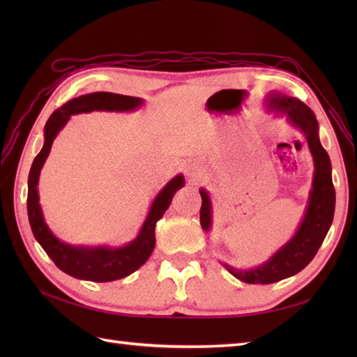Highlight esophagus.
<instances>
[{"instance_id":"esophagus-1","label":"esophagus","mask_w":357,"mask_h":357,"mask_svg":"<svg viewBox=\"0 0 357 357\" xmlns=\"http://www.w3.org/2000/svg\"><path fill=\"white\" fill-rule=\"evenodd\" d=\"M187 173V178H188V183L192 184H198L201 181V172L196 165H188L185 169Z\"/></svg>"}]
</instances>
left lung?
I'll list each match as a JSON object with an SVG mask.
<instances>
[{
    "label": "left lung",
    "mask_w": 357,
    "mask_h": 357,
    "mask_svg": "<svg viewBox=\"0 0 357 357\" xmlns=\"http://www.w3.org/2000/svg\"><path fill=\"white\" fill-rule=\"evenodd\" d=\"M267 107L276 115H285L288 123L305 135L314 162L313 188L310 192L308 206L298 231L267 262L252 270H239L224 264L234 278L247 284H275L304 270L322 245L335 216L336 192L331 179V162L319 141V124L313 110L298 98L280 93L268 95ZM199 193L202 198L201 225L208 231L211 227V202L204 188H201Z\"/></svg>",
    "instance_id": "1"
}]
</instances>
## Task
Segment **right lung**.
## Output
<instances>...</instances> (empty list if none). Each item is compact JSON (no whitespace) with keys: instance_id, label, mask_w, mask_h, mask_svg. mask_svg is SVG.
Returning <instances> with one entry per match:
<instances>
[{"instance_id":"right-lung-1","label":"right lung","mask_w":357,"mask_h":357,"mask_svg":"<svg viewBox=\"0 0 357 357\" xmlns=\"http://www.w3.org/2000/svg\"><path fill=\"white\" fill-rule=\"evenodd\" d=\"M142 104L141 98L126 96L110 92H95L82 95L67 101L61 107L52 113L44 127V146L33 159L29 173L27 190V215L35 239L40 242L44 252L55 262L59 270L77 279L92 280V282H110L132 275L150 257L155 248V227L169 208L173 195L184 185V176L178 174L169 181L151 204L149 215L144 221L139 234L124 247H77L59 241L44 222L43 210L38 195V179L43 165L47 159L53 139L59 130L67 124L72 115L89 113L93 110L105 112H130Z\"/></svg>"}]
</instances>
